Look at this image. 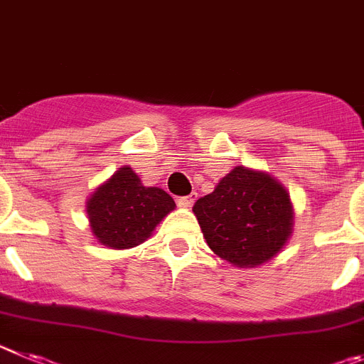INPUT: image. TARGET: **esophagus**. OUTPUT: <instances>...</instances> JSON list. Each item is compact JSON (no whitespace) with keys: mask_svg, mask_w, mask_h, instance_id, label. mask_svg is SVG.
Listing matches in <instances>:
<instances>
[{"mask_svg":"<svg viewBox=\"0 0 364 364\" xmlns=\"http://www.w3.org/2000/svg\"><path fill=\"white\" fill-rule=\"evenodd\" d=\"M196 199H198V196H196V194L183 196V198H179V199H178V205L181 206V208H190V206L194 205Z\"/></svg>","mask_w":364,"mask_h":364,"instance_id":"34e87169","label":"esophagus"}]
</instances>
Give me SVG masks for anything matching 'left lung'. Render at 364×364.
I'll return each mask as SVG.
<instances>
[{"label": "left lung", "mask_w": 364, "mask_h": 364, "mask_svg": "<svg viewBox=\"0 0 364 364\" xmlns=\"http://www.w3.org/2000/svg\"><path fill=\"white\" fill-rule=\"evenodd\" d=\"M206 245L239 268L261 267L274 259L292 237L294 205L274 176L237 165L196 201Z\"/></svg>", "instance_id": "obj_1"}]
</instances>
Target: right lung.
<instances>
[{
  "label": "right lung",
  "mask_w": 364,
  "mask_h": 364,
  "mask_svg": "<svg viewBox=\"0 0 364 364\" xmlns=\"http://www.w3.org/2000/svg\"><path fill=\"white\" fill-rule=\"evenodd\" d=\"M174 208V199L165 190L143 185L129 165L117 168L87 199L92 235L116 250L145 243Z\"/></svg>",
  "instance_id": "right-lung-1"
}]
</instances>
